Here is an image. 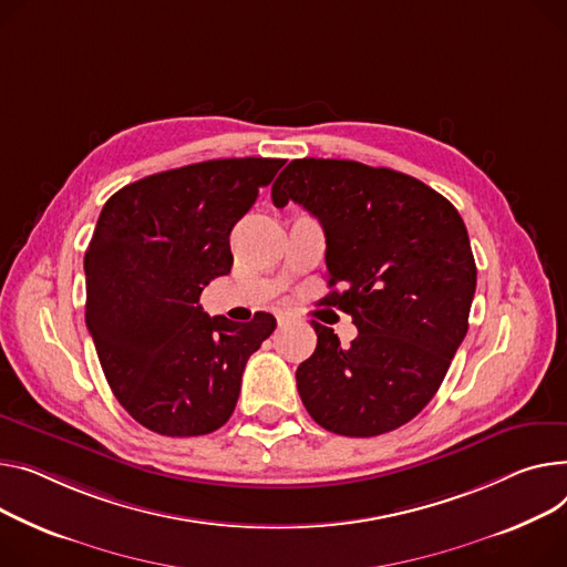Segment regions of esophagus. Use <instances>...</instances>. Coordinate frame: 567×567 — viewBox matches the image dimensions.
I'll list each match as a JSON object with an SVG mask.
<instances>
[{"label":"esophagus","mask_w":567,"mask_h":567,"mask_svg":"<svg viewBox=\"0 0 567 567\" xmlns=\"http://www.w3.org/2000/svg\"><path fill=\"white\" fill-rule=\"evenodd\" d=\"M276 319H278V323L280 326H287V323H291V321H296L298 319V315L293 312V310H287V308H280V310H276Z\"/></svg>","instance_id":"34e87169"}]
</instances>
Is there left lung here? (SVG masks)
Returning a JSON list of instances; mask_svg holds the SVG:
<instances>
[{
	"label": "left lung",
	"instance_id": "8db88e82",
	"mask_svg": "<svg viewBox=\"0 0 567 567\" xmlns=\"http://www.w3.org/2000/svg\"><path fill=\"white\" fill-rule=\"evenodd\" d=\"M271 198L319 218L332 289L323 300L358 328L342 349L312 321L317 349L296 369L310 417L347 437L408 424L435 396L470 326L476 264L458 209L405 173L349 159H293Z\"/></svg>",
	"mask_w": 567,
	"mask_h": 567
}]
</instances>
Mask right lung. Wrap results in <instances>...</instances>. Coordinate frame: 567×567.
I'll return each mask as SVG.
<instances>
[{
	"label": "right lung",
	"mask_w": 567,
	"mask_h": 567,
	"mask_svg": "<svg viewBox=\"0 0 567 567\" xmlns=\"http://www.w3.org/2000/svg\"><path fill=\"white\" fill-rule=\"evenodd\" d=\"M285 159H212L147 175L113 194L84 257L86 326L111 392L159 435L220 429L248 358L276 330L209 317L203 289L230 274V233Z\"/></svg>",
	"instance_id": "add662e5"
}]
</instances>
